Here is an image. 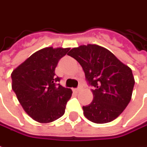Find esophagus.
Returning <instances> with one entry per match:
<instances>
[{"label": "esophagus", "mask_w": 147, "mask_h": 147, "mask_svg": "<svg viewBox=\"0 0 147 147\" xmlns=\"http://www.w3.org/2000/svg\"><path fill=\"white\" fill-rule=\"evenodd\" d=\"M81 90V88L80 87H79V88H75L74 89V91H76V92H78V91H80Z\"/></svg>", "instance_id": "obj_1"}]
</instances>
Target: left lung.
Here are the masks:
<instances>
[{
	"instance_id": "left-lung-1",
	"label": "left lung",
	"mask_w": 147,
	"mask_h": 147,
	"mask_svg": "<svg viewBox=\"0 0 147 147\" xmlns=\"http://www.w3.org/2000/svg\"><path fill=\"white\" fill-rule=\"evenodd\" d=\"M67 55L80 63L88 85L94 88L92 102L83 107L85 117L100 124L115 119L131 101L134 85L131 68L98 45H81Z\"/></svg>"
}]
</instances>
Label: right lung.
Instances as JSON below:
<instances>
[{"label":"right lung","instance_id":"1","mask_svg":"<svg viewBox=\"0 0 147 147\" xmlns=\"http://www.w3.org/2000/svg\"><path fill=\"white\" fill-rule=\"evenodd\" d=\"M70 50L45 48L33 53L11 75L12 88L28 115L41 123L63 115L71 88L62 87L55 73L59 59Z\"/></svg>","mask_w":147,"mask_h":147}]
</instances>
